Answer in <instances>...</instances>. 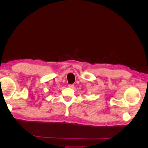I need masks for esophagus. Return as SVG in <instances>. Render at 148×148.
Listing matches in <instances>:
<instances>
[{"mask_svg": "<svg viewBox=\"0 0 148 148\" xmlns=\"http://www.w3.org/2000/svg\"><path fill=\"white\" fill-rule=\"evenodd\" d=\"M69 87L70 88H73L74 84H69Z\"/></svg>", "mask_w": 148, "mask_h": 148, "instance_id": "34e87169", "label": "esophagus"}]
</instances>
